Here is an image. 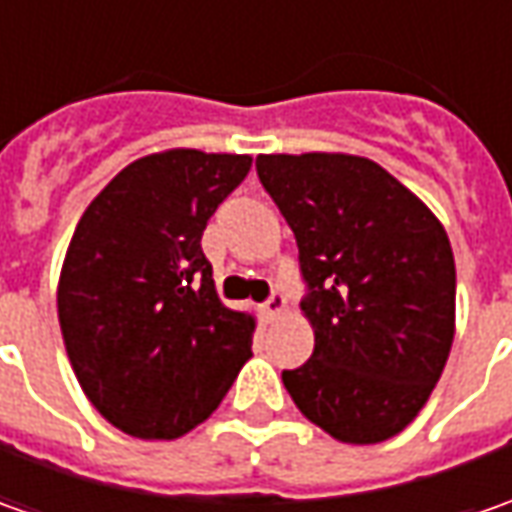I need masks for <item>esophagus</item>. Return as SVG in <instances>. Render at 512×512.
Listing matches in <instances>:
<instances>
[{
    "label": "esophagus",
    "instance_id": "esophagus-1",
    "mask_svg": "<svg viewBox=\"0 0 512 512\" xmlns=\"http://www.w3.org/2000/svg\"><path fill=\"white\" fill-rule=\"evenodd\" d=\"M285 305H287L285 293L273 290V293H270V299H267V302H265V313H267V316H270V319H279V316L285 313Z\"/></svg>",
    "mask_w": 512,
    "mask_h": 512
}]
</instances>
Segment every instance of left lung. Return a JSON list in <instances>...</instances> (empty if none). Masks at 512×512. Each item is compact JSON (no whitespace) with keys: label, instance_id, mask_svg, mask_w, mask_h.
Instances as JSON below:
<instances>
[{"label":"left lung","instance_id":"obj_1","mask_svg":"<svg viewBox=\"0 0 512 512\" xmlns=\"http://www.w3.org/2000/svg\"><path fill=\"white\" fill-rule=\"evenodd\" d=\"M259 182L299 245L313 356L282 370L290 399L347 444L419 416L456 327V262L442 222L382 165L347 153H270Z\"/></svg>","mask_w":512,"mask_h":512}]
</instances>
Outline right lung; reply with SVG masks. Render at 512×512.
<instances>
[{
    "label": "right lung",
    "instance_id": "obj_1",
    "mask_svg": "<svg viewBox=\"0 0 512 512\" xmlns=\"http://www.w3.org/2000/svg\"><path fill=\"white\" fill-rule=\"evenodd\" d=\"M250 156L165 150L116 173L73 230L59 325L90 404L136 439H179L219 407L253 356V316L222 305L207 219Z\"/></svg>",
    "mask_w": 512,
    "mask_h": 512
}]
</instances>
